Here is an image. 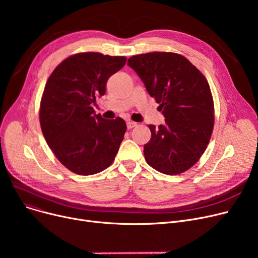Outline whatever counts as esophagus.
<instances>
[{"instance_id":"esophagus-1","label":"esophagus","mask_w":258,"mask_h":258,"mask_svg":"<svg viewBox=\"0 0 258 258\" xmlns=\"http://www.w3.org/2000/svg\"><path fill=\"white\" fill-rule=\"evenodd\" d=\"M126 126H127L128 130H131V128H134L135 126H137V123H136V122H133V121H127Z\"/></svg>"}]
</instances>
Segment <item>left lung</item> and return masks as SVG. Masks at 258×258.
Wrapping results in <instances>:
<instances>
[{
	"label": "left lung",
	"mask_w": 258,
	"mask_h": 258,
	"mask_svg": "<svg viewBox=\"0 0 258 258\" xmlns=\"http://www.w3.org/2000/svg\"><path fill=\"white\" fill-rule=\"evenodd\" d=\"M146 91L165 117V123L151 124L152 138L144 157L158 171L173 175L194 166L209 143L214 105L208 81L184 56L152 52L128 58Z\"/></svg>",
	"instance_id": "8db88e82"
}]
</instances>
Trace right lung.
Listing matches in <instances>:
<instances>
[{
    "mask_svg": "<svg viewBox=\"0 0 258 258\" xmlns=\"http://www.w3.org/2000/svg\"><path fill=\"white\" fill-rule=\"evenodd\" d=\"M124 56L78 53L50 75L40 101L39 121L47 144L71 171L90 175L110 166L126 131L124 120L95 114L92 104L106 81L125 64Z\"/></svg>",
    "mask_w": 258,
    "mask_h": 258,
    "instance_id": "obj_1",
    "label": "right lung"
}]
</instances>
